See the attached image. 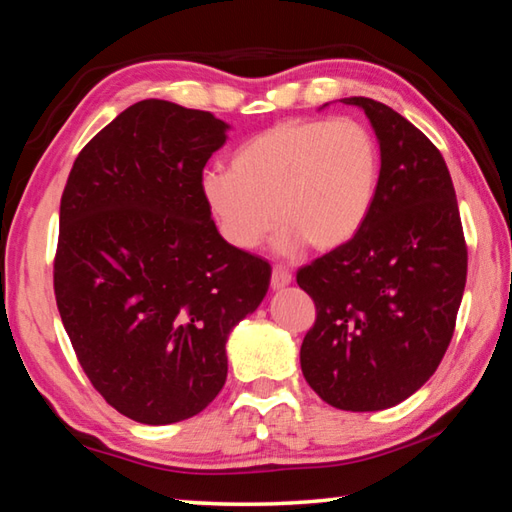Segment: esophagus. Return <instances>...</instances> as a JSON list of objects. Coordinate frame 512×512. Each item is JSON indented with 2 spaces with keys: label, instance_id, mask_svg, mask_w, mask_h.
<instances>
[{
  "label": "esophagus",
  "instance_id": "esophagus-1",
  "mask_svg": "<svg viewBox=\"0 0 512 512\" xmlns=\"http://www.w3.org/2000/svg\"><path fill=\"white\" fill-rule=\"evenodd\" d=\"M291 280H293V275H291L289 268L273 266V273H271V287H273V289L287 287V284H291Z\"/></svg>",
  "mask_w": 512,
  "mask_h": 512
}]
</instances>
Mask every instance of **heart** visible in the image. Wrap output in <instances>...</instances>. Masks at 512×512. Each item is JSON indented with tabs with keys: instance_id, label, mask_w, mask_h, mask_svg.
Returning <instances> with one entry per match:
<instances>
[{
	"instance_id": "heart-1",
	"label": "heart",
	"mask_w": 512,
	"mask_h": 512,
	"mask_svg": "<svg viewBox=\"0 0 512 512\" xmlns=\"http://www.w3.org/2000/svg\"><path fill=\"white\" fill-rule=\"evenodd\" d=\"M379 176V144L361 121L287 119L241 144L230 171H207L201 194L230 246L253 250L280 223V253H329L359 235Z\"/></svg>"
}]
</instances>
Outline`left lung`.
I'll list each match as a JSON object with an SVG mask.
<instances>
[{
  "instance_id": "left-lung-1",
  "label": "left lung",
  "mask_w": 512,
  "mask_h": 512,
  "mask_svg": "<svg viewBox=\"0 0 512 512\" xmlns=\"http://www.w3.org/2000/svg\"><path fill=\"white\" fill-rule=\"evenodd\" d=\"M381 151L375 205L359 235L302 266L316 305L300 366L307 384L343 411L400 404L443 361L467 280V244L452 176L427 135L366 97Z\"/></svg>"
}]
</instances>
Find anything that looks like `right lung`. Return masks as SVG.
I'll list each match as a JSON object with an SVG mask.
<instances>
[{
	"mask_svg": "<svg viewBox=\"0 0 512 512\" xmlns=\"http://www.w3.org/2000/svg\"><path fill=\"white\" fill-rule=\"evenodd\" d=\"M225 128L212 112L137 101L83 146L60 198V318L97 393L135 422L187 420L219 395L230 329L271 282L203 201Z\"/></svg>",
	"mask_w": 512,
	"mask_h": 512,
	"instance_id": "1",
	"label": "right lung"
}]
</instances>
